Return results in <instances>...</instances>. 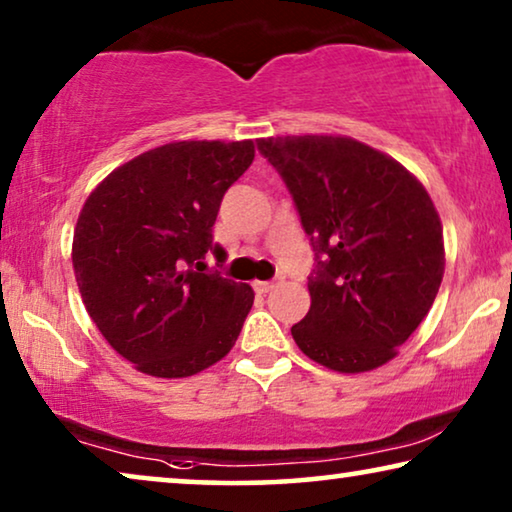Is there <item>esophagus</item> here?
Segmentation results:
<instances>
[{
    "instance_id": "esophagus-1",
    "label": "esophagus",
    "mask_w": 512,
    "mask_h": 512,
    "mask_svg": "<svg viewBox=\"0 0 512 512\" xmlns=\"http://www.w3.org/2000/svg\"><path fill=\"white\" fill-rule=\"evenodd\" d=\"M276 285H278V280H257L255 282V292H259V294H269L271 289H276Z\"/></svg>"
}]
</instances>
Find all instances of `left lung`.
<instances>
[{
  "mask_svg": "<svg viewBox=\"0 0 512 512\" xmlns=\"http://www.w3.org/2000/svg\"><path fill=\"white\" fill-rule=\"evenodd\" d=\"M257 149L292 195L315 266L292 338L312 361L365 372L398 354L444 278V234L425 188L352 137L287 135Z\"/></svg>",
  "mask_w": 512,
  "mask_h": 512,
  "instance_id": "1",
  "label": "left lung"
}]
</instances>
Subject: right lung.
Here are the masks:
<instances>
[{"label":"right lung","mask_w":512,"mask_h":512,"mask_svg":"<svg viewBox=\"0 0 512 512\" xmlns=\"http://www.w3.org/2000/svg\"><path fill=\"white\" fill-rule=\"evenodd\" d=\"M255 144L172 142L114 170L82 207L73 269L112 349L151 377H190L220 361L253 308L246 282L204 271L220 202Z\"/></svg>","instance_id":"1"}]
</instances>
